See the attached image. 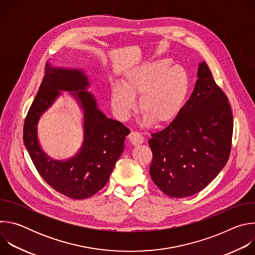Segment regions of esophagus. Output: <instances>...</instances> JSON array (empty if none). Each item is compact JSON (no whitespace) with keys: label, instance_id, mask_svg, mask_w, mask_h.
I'll return each mask as SVG.
<instances>
[{"label":"esophagus","instance_id":"1","mask_svg":"<svg viewBox=\"0 0 255 255\" xmlns=\"http://www.w3.org/2000/svg\"><path fill=\"white\" fill-rule=\"evenodd\" d=\"M130 142L134 145V146H137L139 144H142L144 142V137L142 136V134L138 133V132H131L128 136Z\"/></svg>","mask_w":255,"mask_h":255}]
</instances>
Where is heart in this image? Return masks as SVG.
I'll return each mask as SVG.
<instances>
[{
  "label": "heart",
  "mask_w": 255,
  "mask_h": 255,
  "mask_svg": "<svg viewBox=\"0 0 255 255\" xmlns=\"http://www.w3.org/2000/svg\"><path fill=\"white\" fill-rule=\"evenodd\" d=\"M172 65L168 58L145 62L130 69L123 86L112 88L111 105L121 120H127L136 109V96L145 122L166 124L172 121L183 108L191 88L187 70Z\"/></svg>",
  "instance_id": "obj_1"
}]
</instances>
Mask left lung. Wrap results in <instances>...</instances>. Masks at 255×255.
Segmentation results:
<instances>
[{"instance_id": "left-lung-1", "label": "left lung", "mask_w": 255, "mask_h": 255, "mask_svg": "<svg viewBox=\"0 0 255 255\" xmlns=\"http://www.w3.org/2000/svg\"><path fill=\"white\" fill-rule=\"evenodd\" d=\"M233 115L224 92L205 61L199 63L195 89L177 116L148 140L149 173L166 196H193L219 174L228 161Z\"/></svg>"}]
</instances>
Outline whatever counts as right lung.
I'll return each instance as SVG.
<instances>
[{
	"label": "right lung",
	"instance_id": "right-lung-1",
	"mask_svg": "<svg viewBox=\"0 0 255 255\" xmlns=\"http://www.w3.org/2000/svg\"><path fill=\"white\" fill-rule=\"evenodd\" d=\"M90 81L82 69L45 66V76L24 122L25 147L39 174L56 192L75 200L92 197L108 183L124 150L130 130L121 122L108 118L88 88ZM69 91L84 112V140L72 158L57 161L43 151L37 125L42 114L54 103L61 91Z\"/></svg>",
	"mask_w": 255,
	"mask_h": 255
}]
</instances>
